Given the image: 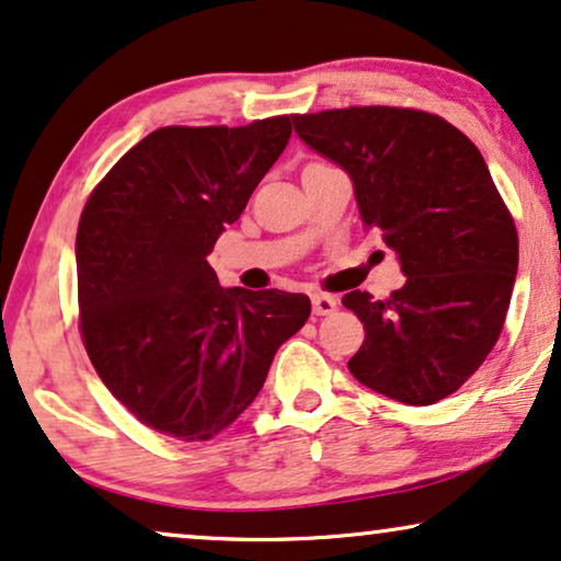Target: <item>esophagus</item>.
Wrapping results in <instances>:
<instances>
[{
    "label": "esophagus",
    "instance_id": "obj_1",
    "mask_svg": "<svg viewBox=\"0 0 561 561\" xmlns=\"http://www.w3.org/2000/svg\"><path fill=\"white\" fill-rule=\"evenodd\" d=\"M311 306H313V313H317V317H329V313L336 311V298L329 294H313Z\"/></svg>",
    "mask_w": 561,
    "mask_h": 561
}]
</instances>
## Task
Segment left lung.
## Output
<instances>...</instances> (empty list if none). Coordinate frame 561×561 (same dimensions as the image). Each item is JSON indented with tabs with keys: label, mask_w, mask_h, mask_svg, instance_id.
<instances>
[{
	"label": "left lung",
	"mask_w": 561,
	"mask_h": 561,
	"mask_svg": "<svg viewBox=\"0 0 561 561\" xmlns=\"http://www.w3.org/2000/svg\"><path fill=\"white\" fill-rule=\"evenodd\" d=\"M294 129L350 175L359 219L396 252L403 288L342 304L365 324L350 373L375 393L432 405L485 363L518 273V234L480 150L434 114L350 106Z\"/></svg>",
	"instance_id": "obj_1"
}]
</instances>
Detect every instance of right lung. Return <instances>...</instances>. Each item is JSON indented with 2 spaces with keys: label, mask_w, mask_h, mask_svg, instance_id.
<instances>
[{
  "label": "right lung",
  "mask_w": 561,
  "mask_h": 561,
  "mask_svg": "<svg viewBox=\"0 0 561 561\" xmlns=\"http://www.w3.org/2000/svg\"><path fill=\"white\" fill-rule=\"evenodd\" d=\"M290 117L160 127L106 173L76 234L81 334L110 393L160 434L204 442L263 388L311 313L304 294L219 286L206 255L286 150Z\"/></svg>",
  "instance_id": "right-lung-1"
}]
</instances>
